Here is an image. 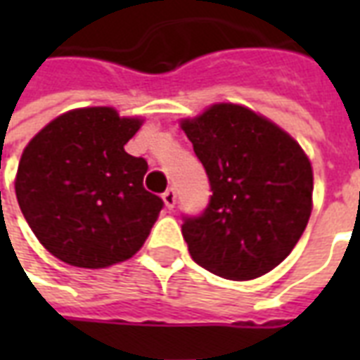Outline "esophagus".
I'll return each mask as SVG.
<instances>
[{
    "label": "esophagus",
    "instance_id": "1",
    "mask_svg": "<svg viewBox=\"0 0 360 360\" xmlns=\"http://www.w3.org/2000/svg\"><path fill=\"white\" fill-rule=\"evenodd\" d=\"M162 198H164L165 208H167V210H172L173 206H175V200H177V193H175V188L173 187L167 188L164 195H162Z\"/></svg>",
    "mask_w": 360,
    "mask_h": 360
}]
</instances>
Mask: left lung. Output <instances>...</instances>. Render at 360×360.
<instances>
[{"label": "left lung", "instance_id": "1", "mask_svg": "<svg viewBox=\"0 0 360 360\" xmlns=\"http://www.w3.org/2000/svg\"><path fill=\"white\" fill-rule=\"evenodd\" d=\"M212 196L181 233L196 264L245 281L285 260L312 210V167L297 142L255 111L216 103L181 123Z\"/></svg>", "mask_w": 360, "mask_h": 360}]
</instances>
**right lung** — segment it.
Wrapping results in <instances>:
<instances>
[{
    "instance_id": "obj_1",
    "label": "right lung",
    "mask_w": 360,
    "mask_h": 360,
    "mask_svg": "<svg viewBox=\"0 0 360 360\" xmlns=\"http://www.w3.org/2000/svg\"><path fill=\"white\" fill-rule=\"evenodd\" d=\"M141 119L111 108H82L53 119L22 152L17 200L38 241L79 268H105L131 258L146 241L160 196L142 179L144 158L125 152Z\"/></svg>"
}]
</instances>
